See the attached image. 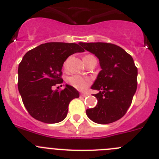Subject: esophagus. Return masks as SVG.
I'll return each mask as SVG.
<instances>
[{
    "label": "esophagus",
    "instance_id": "esophagus-1",
    "mask_svg": "<svg viewBox=\"0 0 159 159\" xmlns=\"http://www.w3.org/2000/svg\"><path fill=\"white\" fill-rule=\"evenodd\" d=\"M89 96L88 93H81V96H83V97H85V96Z\"/></svg>",
    "mask_w": 159,
    "mask_h": 159
}]
</instances>
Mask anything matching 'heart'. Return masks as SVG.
Segmentation results:
<instances>
[{
    "label": "heart",
    "mask_w": 159,
    "mask_h": 159,
    "mask_svg": "<svg viewBox=\"0 0 159 159\" xmlns=\"http://www.w3.org/2000/svg\"><path fill=\"white\" fill-rule=\"evenodd\" d=\"M90 56H85L83 58V60L87 58L90 57ZM66 66V63H65L64 66ZM67 82L70 84L71 86H73L74 88L77 89L78 90H83L86 89L87 87L89 86L91 83V79L88 77H83L81 75H71V76L68 77L67 78Z\"/></svg>",
    "instance_id": "b5f03b06"
}]
</instances>
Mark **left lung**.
<instances>
[{
  "mask_svg": "<svg viewBox=\"0 0 159 159\" xmlns=\"http://www.w3.org/2000/svg\"><path fill=\"white\" fill-rule=\"evenodd\" d=\"M99 59L101 70L92 85L99 91L98 102L86 110L89 118L98 124H109L122 118L130 107L137 88V68L129 54L111 43L80 42Z\"/></svg>",
  "mask_w": 159,
  "mask_h": 159,
  "instance_id": "obj_1",
  "label": "left lung"
}]
</instances>
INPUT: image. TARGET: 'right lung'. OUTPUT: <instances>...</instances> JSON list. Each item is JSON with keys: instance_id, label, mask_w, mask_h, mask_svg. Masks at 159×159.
I'll use <instances>...</instances> for the list:
<instances>
[{"instance_id": "obj_1", "label": "right lung", "mask_w": 159, "mask_h": 159, "mask_svg": "<svg viewBox=\"0 0 159 159\" xmlns=\"http://www.w3.org/2000/svg\"><path fill=\"white\" fill-rule=\"evenodd\" d=\"M83 52L75 43L48 42L25 54L18 68V89L33 118L48 124L66 118L70 102L79 97V93L69 84L61 91L52 88L63 83L62 67L66 59Z\"/></svg>"}]
</instances>
